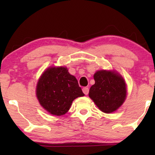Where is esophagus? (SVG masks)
Instances as JSON below:
<instances>
[{
	"instance_id": "1",
	"label": "esophagus",
	"mask_w": 155,
	"mask_h": 155,
	"mask_svg": "<svg viewBox=\"0 0 155 155\" xmlns=\"http://www.w3.org/2000/svg\"><path fill=\"white\" fill-rule=\"evenodd\" d=\"M82 92H83V93L84 94H88V93H89V88L88 87H83L82 88Z\"/></svg>"
}]
</instances>
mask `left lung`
<instances>
[{
    "instance_id": "1",
    "label": "left lung",
    "mask_w": 155,
    "mask_h": 155,
    "mask_svg": "<svg viewBox=\"0 0 155 155\" xmlns=\"http://www.w3.org/2000/svg\"><path fill=\"white\" fill-rule=\"evenodd\" d=\"M94 84L91 87L89 97L99 110L107 114L115 111L126 98L124 79L116 71H99L94 75Z\"/></svg>"
}]
</instances>
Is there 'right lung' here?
<instances>
[{
    "mask_svg": "<svg viewBox=\"0 0 155 155\" xmlns=\"http://www.w3.org/2000/svg\"><path fill=\"white\" fill-rule=\"evenodd\" d=\"M36 94L41 107L56 116L66 114L74 99L84 95L75 76L62 66L50 67L44 72L38 80Z\"/></svg>",
    "mask_w": 155,
    "mask_h": 155,
    "instance_id": "obj_1",
    "label": "right lung"
}]
</instances>
